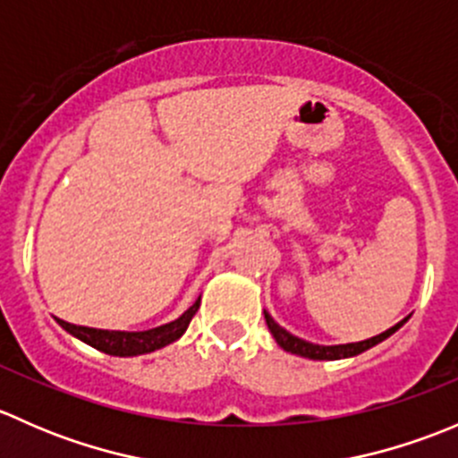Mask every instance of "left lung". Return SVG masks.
<instances>
[{"label": "left lung", "instance_id": "obj_1", "mask_svg": "<svg viewBox=\"0 0 458 458\" xmlns=\"http://www.w3.org/2000/svg\"><path fill=\"white\" fill-rule=\"evenodd\" d=\"M263 315H266V323H267V327H270L272 336H275V341L285 350V352L299 354V357H306V359H315V361H336V359L357 357V354L366 352V350H370L372 345L381 344V341H386L387 336L394 335V332L399 330L405 321H408V317H405L403 321H399L396 326H392L390 330L381 332V335L372 336V339L359 341V344L318 345V344H310V341H303V339H299V336L290 335V332L284 330V327H281L270 315H267V312H263Z\"/></svg>", "mask_w": 458, "mask_h": 458}]
</instances>
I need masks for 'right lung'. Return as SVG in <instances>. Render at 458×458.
<instances>
[{
  "mask_svg": "<svg viewBox=\"0 0 458 458\" xmlns=\"http://www.w3.org/2000/svg\"><path fill=\"white\" fill-rule=\"evenodd\" d=\"M201 297L183 312L182 317L174 318V321L165 323V326L152 327V330L143 332H122V330H97V327H86V326H75V323H68L57 318L59 326L66 332H71L72 336H77L84 344L92 345L99 352L113 354V357H137V354L155 352V350L164 348V345L173 344L179 336L186 332L188 323L192 321L195 312L199 310Z\"/></svg>",
  "mask_w": 458,
  "mask_h": 458,
  "instance_id": "obj_1",
  "label": "right lung"
}]
</instances>
